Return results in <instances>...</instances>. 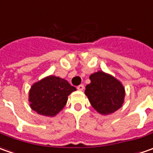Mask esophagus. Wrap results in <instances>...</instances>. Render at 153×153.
<instances>
[{"label":"esophagus","instance_id":"esophagus-1","mask_svg":"<svg viewBox=\"0 0 153 153\" xmlns=\"http://www.w3.org/2000/svg\"><path fill=\"white\" fill-rule=\"evenodd\" d=\"M77 89L81 91V90H83L84 89H85V86H84L83 85H79V86H78V87H77Z\"/></svg>","mask_w":153,"mask_h":153}]
</instances>
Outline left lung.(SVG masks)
Wrapping results in <instances>:
<instances>
[{"label":"left lung","instance_id":"1","mask_svg":"<svg viewBox=\"0 0 153 153\" xmlns=\"http://www.w3.org/2000/svg\"><path fill=\"white\" fill-rule=\"evenodd\" d=\"M90 84L85 87V94L91 105L99 113L108 115L122 106L125 89L120 81L102 71L90 76Z\"/></svg>","mask_w":153,"mask_h":153}]
</instances>
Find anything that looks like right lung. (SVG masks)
Instances as JSON below:
<instances>
[{"label": "right lung", "instance_id": "obj_1", "mask_svg": "<svg viewBox=\"0 0 153 153\" xmlns=\"http://www.w3.org/2000/svg\"><path fill=\"white\" fill-rule=\"evenodd\" d=\"M76 90L68 81L59 77H46L35 83L29 92L30 106L42 116L58 114L68 100V96Z\"/></svg>", "mask_w": 153, "mask_h": 153}]
</instances>
